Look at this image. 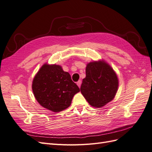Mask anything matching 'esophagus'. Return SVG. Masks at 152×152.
<instances>
[{
	"label": "esophagus",
	"instance_id": "obj_1",
	"mask_svg": "<svg viewBox=\"0 0 152 152\" xmlns=\"http://www.w3.org/2000/svg\"><path fill=\"white\" fill-rule=\"evenodd\" d=\"M81 80H79V81L77 82V86H78L79 87H81Z\"/></svg>",
	"mask_w": 152,
	"mask_h": 152
}]
</instances>
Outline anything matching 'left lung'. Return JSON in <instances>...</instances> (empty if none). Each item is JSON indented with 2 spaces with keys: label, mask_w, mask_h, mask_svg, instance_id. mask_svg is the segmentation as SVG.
I'll use <instances>...</instances> for the list:
<instances>
[{
  "label": "left lung",
  "mask_w": 152,
  "mask_h": 152,
  "mask_svg": "<svg viewBox=\"0 0 152 152\" xmlns=\"http://www.w3.org/2000/svg\"><path fill=\"white\" fill-rule=\"evenodd\" d=\"M118 78L105 61H92L87 65L86 77L80 91L91 106L101 108L114 98L118 88Z\"/></svg>",
  "instance_id": "1"
}]
</instances>
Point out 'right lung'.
Masks as SVG:
<instances>
[{
	"label": "right lung",
	"instance_id": "add662e5",
	"mask_svg": "<svg viewBox=\"0 0 152 152\" xmlns=\"http://www.w3.org/2000/svg\"><path fill=\"white\" fill-rule=\"evenodd\" d=\"M32 89L40 105L54 112L68 108L73 96L80 91L60 65L48 64L43 65L34 76Z\"/></svg>",
	"mask_w": 152,
	"mask_h": 152
}]
</instances>
